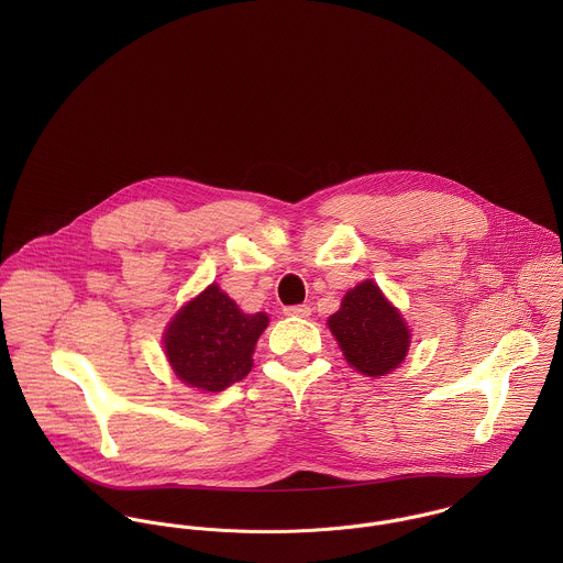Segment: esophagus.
<instances>
[{
    "mask_svg": "<svg viewBox=\"0 0 563 563\" xmlns=\"http://www.w3.org/2000/svg\"><path fill=\"white\" fill-rule=\"evenodd\" d=\"M286 317H295V319H308L312 314L310 306H290L284 310Z\"/></svg>",
    "mask_w": 563,
    "mask_h": 563,
    "instance_id": "esophagus-1",
    "label": "esophagus"
}]
</instances>
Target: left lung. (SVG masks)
Listing matches in <instances>:
<instances>
[{"label":"left lung","mask_w":563,"mask_h":563,"mask_svg":"<svg viewBox=\"0 0 563 563\" xmlns=\"http://www.w3.org/2000/svg\"><path fill=\"white\" fill-rule=\"evenodd\" d=\"M327 324L344 360L362 375L384 377L407 355V322L371 279L344 295L340 310L329 317Z\"/></svg>","instance_id":"1"}]
</instances>
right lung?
<instances>
[{"mask_svg": "<svg viewBox=\"0 0 563 563\" xmlns=\"http://www.w3.org/2000/svg\"><path fill=\"white\" fill-rule=\"evenodd\" d=\"M266 327L264 312L244 314L212 284L168 322L164 353L179 382L206 393H223L249 375L255 342Z\"/></svg>", "mask_w": 563, "mask_h": 563, "instance_id": "obj_1", "label": "right lung"}]
</instances>
